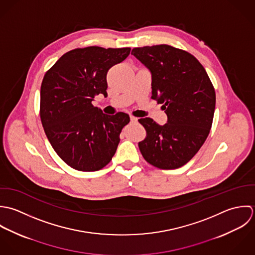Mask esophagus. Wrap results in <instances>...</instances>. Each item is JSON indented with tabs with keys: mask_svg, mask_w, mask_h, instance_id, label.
Wrapping results in <instances>:
<instances>
[{
	"mask_svg": "<svg viewBox=\"0 0 255 255\" xmlns=\"http://www.w3.org/2000/svg\"><path fill=\"white\" fill-rule=\"evenodd\" d=\"M130 120H131V122H132V123H136V122H138V118H136V117H134V116H130Z\"/></svg>",
	"mask_w": 255,
	"mask_h": 255,
	"instance_id": "34e87169",
	"label": "esophagus"
}]
</instances>
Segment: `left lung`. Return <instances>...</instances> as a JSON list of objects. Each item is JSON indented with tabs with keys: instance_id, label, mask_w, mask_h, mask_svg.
Returning <instances> with one entry per match:
<instances>
[{
	"instance_id": "1",
	"label": "left lung",
	"mask_w": 255,
	"mask_h": 255,
	"mask_svg": "<svg viewBox=\"0 0 255 255\" xmlns=\"http://www.w3.org/2000/svg\"><path fill=\"white\" fill-rule=\"evenodd\" d=\"M152 74V99L162 104L167 123L139 119L147 132L139 142L144 158L160 169L187 163L200 150L212 127L216 94L200 62L190 53L166 45L132 52Z\"/></svg>"
}]
</instances>
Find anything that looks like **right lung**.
<instances>
[{"instance_id":"1","label":"right lung","mask_w":255,"mask_h":255,"mask_svg":"<svg viewBox=\"0 0 255 255\" xmlns=\"http://www.w3.org/2000/svg\"><path fill=\"white\" fill-rule=\"evenodd\" d=\"M131 48L90 46L65 53L46 72L40 89V118L54 151L71 167L97 171L112 158L128 114L106 115L93 105L107 97L108 70Z\"/></svg>"}]
</instances>
